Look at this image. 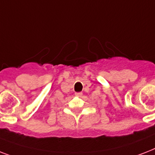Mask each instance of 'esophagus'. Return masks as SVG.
I'll return each mask as SVG.
<instances>
[{
    "label": "esophagus",
    "instance_id": "esophagus-1",
    "mask_svg": "<svg viewBox=\"0 0 155 155\" xmlns=\"http://www.w3.org/2000/svg\"><path fill=\"white\" fill-rule=\"evenodd\" d=\"M82 92H75V96H76V97H81V96H82Z\"/></svg>",
    "mask_w": 155,
    "mask_h": 155
}]
</instances>
